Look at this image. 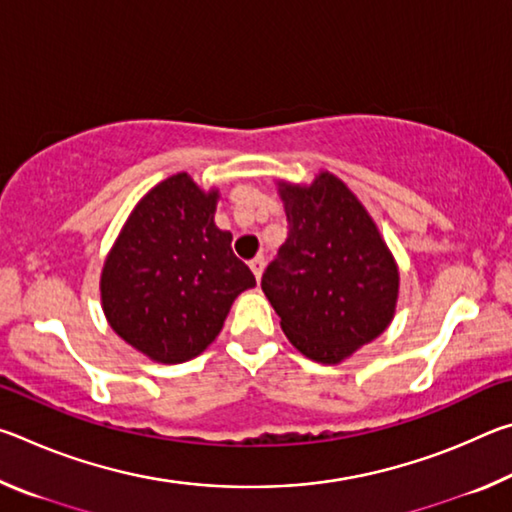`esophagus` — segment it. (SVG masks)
Segmentation results:
<instances>
[{
    "label": "esophagus",
    "mask_w": 512,
    "mask_h": 512,
    "mask_svg": "<svg viewBox=\"0 0 512 512\" xmlns=\"http://www.w3.org/2000/svg\"><path fill=\"white\" fill-rule=\"evenodd\" d=\"M264 257H255V259H250V271L255 273V277L257 280H262V273H264Z\"/></svg>",
    "instance_id": "34e87169"
}]
</instances>
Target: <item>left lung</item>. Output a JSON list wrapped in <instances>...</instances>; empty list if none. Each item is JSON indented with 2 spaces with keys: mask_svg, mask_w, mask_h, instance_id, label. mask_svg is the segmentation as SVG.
<instances>
[{
  "mask_svg": "<svg viewBox=\"0 0 512 512\" xmlns=\"http://www.w3.org/2000/svg\"><path fill=\"white\" fill-rule=\"evenodd\" d=\"M280 196L289 235L266 266L262 289L305 357L339 363L391 323L400 287L395 259L332 173L309 187L282 185Z\"/></svg>",
  "mask_w": 512,
  "mask_h": 512,
  "instance_id": "8db88e82",
  "label": "left lung"
}]
</instances>
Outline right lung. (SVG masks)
<instances>
[{
    "label": "right lung",
    "instance_id": "add662e5",
    "mask_svg": "<svg viewBox=\"0 0 512 512\" xmlns=\"http://www.w3.org/2000/svg\"><path fill=\"white\" fill-rule=\"evenodd\" d=\"M216 198L187 173L167 178L137 203L103 266L110 327L153 361L201 354L239 293L255 287L232 235L214 225Z\"/></svg>",
    "mask_w": 512,
    "mask_h": 512
}]
</instances>
